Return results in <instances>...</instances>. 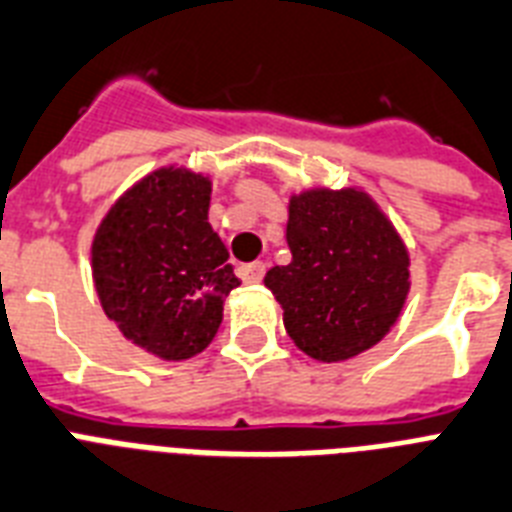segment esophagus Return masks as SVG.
Returning a JSON list of instances; mask_svg holds the SVG:
<instances>
[{"mask_svg":"<svg viewBox=\"0 0 512 512\" xmlns=\"http://www.w3.org/2000/svg\"><path fill=\"white\" fill-rule=\"evenodd\" d=\"M239 276H242L244 284H260L265 276V265L263 263H244L239 268Z\"/></svg>","mask_w":512,"mask_h":512,"instance_id":"esophagus-1","label":"esophagus"}]
</instances>
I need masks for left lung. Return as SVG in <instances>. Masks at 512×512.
<instances>
[{"label": "left lung", "instance_id": "obj_1", "mask_svg": "<svg viewBox=\"0 0 512 512\" xmlns=\"http://www.w3.org/2000/svg\"><path fill=\"white\" fill-rule=\"evenodd\" d=\"M292 263L265 273L286 334L321 363L371 350L410 292L405 242L363 189H307L289 199Z\"/></svg>", "mask_w": 512, "mask_h": 512}]
</instances>
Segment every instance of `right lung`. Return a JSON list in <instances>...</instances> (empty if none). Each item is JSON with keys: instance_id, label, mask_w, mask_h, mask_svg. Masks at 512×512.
<instances>
[{"instance_id": "add662e5", "label": "right lung", "mask_w": 512, "mask_h": 512, "mask_svg": "<svg viewBox=\"0 0 512 512\" xmlns=\"http://www.w3.org/2000/svg\"><path fill=\"white\" fill-rule=\"evenodd\" d=\"M213 184L189 168L152 170L99 223L91 276L102 310L128 342L160 360H189L218 334L242 281L207 223Z\"/></svg>"}]
</instances>
